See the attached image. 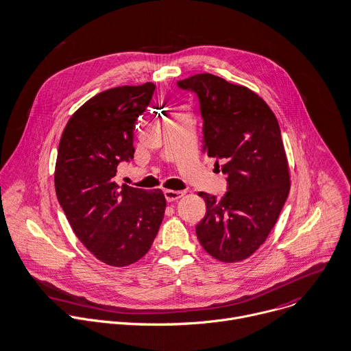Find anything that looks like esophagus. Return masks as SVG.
Instances as JSON below:
<instances>
[{
	"mask_svg": "<svg viewBox=\"0 0 351 351\" xmlns=\"http://www.w3.org/2000/svg\"><path fill=\"white\" fill-rule=\"evenodd\" d=\"M184 195H185L184 191H171V189H166V191H165V197H166L167 202L178 200V199H181Z\"/></svg>",
	"mask_w": 351,
	"mask_h": 351,
	"instance_id": "1",
	"label": "esophagus"
}]
</instances>
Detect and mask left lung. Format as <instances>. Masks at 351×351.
I'll use <instances>...</instances> for the list:
<instances>
[{
  "mask_svg": "<svg viewBox=\"0 0 351 351\" xmlns=\"http://www.w3.org/2000/svg\"><path fill=\"white\" fill-rule=\"evenodd\" d=\"M177 84L197 95L203 152L224 162L228 182L221 199L199 192L206 215L196 226L197 239L216 260L242 261L265 242L291 189L278 120L256 93L219 76L200 73Z\"/></svg>",
  "mask_w": 351,
  "mask_h": 351,
  "instance_id": "left-lung-1",
  "label": "left lung"
}]
</instances>
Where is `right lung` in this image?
I'll return each instance as SVG.
<instances>
[{"instance_id": "obj_1", "label": "right lung", "mask_w": 351, "mask_h": 351, "mask_svg": "<svg viewBox=\"0 0 351 351\" xmlns=\"http://www.w3.org/2000/svg\"><path fill=\"white\" fill-rule=\"evenodd\" d=\"M154 91L145 83L97 94L69 119L59 141L58 200L80 242L112 267L143 258L165 216L162 189L119 186L114 180L119 163L134 158L135 123Z\"/></svg>"}]
</instances>
